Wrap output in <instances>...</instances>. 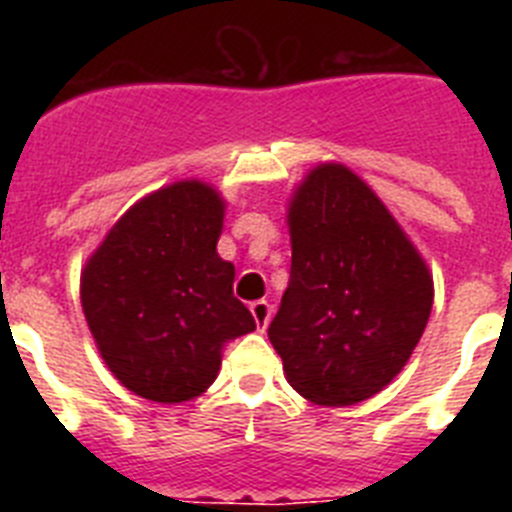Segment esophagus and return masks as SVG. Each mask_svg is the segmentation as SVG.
I'll return each mask as SVG.
<instances>
[{
	"label": "esophagus",
	"instance_id": "esophagus-1",
	"mask_svg": "<svg viewBox=\"0 0 512 512\" xmlns=\"http://www.w3.org/2000/svg\"><path fill=\"white\" fill-rule=\"evenodd\" d=\"M251 315L256 320V325H259V330H264L271 320V305L266 300L251 302Z\"/></svg>",
	"mask_w": 512,
	"mask_h": 512
}]
</instances>
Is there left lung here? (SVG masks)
<instances>
[{
    "label": "left lung",
    "mask_w": 512,
    "mask_h": 512,
    "mask_svg": "<svg viewBox=\"0 0 512 512\" xmlns=\"http://www.w3.org/2000/svg\"><path fill=\"white\" fill-rule=\"evenodd\" d=\"M292 269L269 341L287 382L343 408L408 364L433 307L428 266L377 194L346 166L310 171L289 205Z\"/></svg>",
    "instance_id": "left-lung-1"
}]
</instances>
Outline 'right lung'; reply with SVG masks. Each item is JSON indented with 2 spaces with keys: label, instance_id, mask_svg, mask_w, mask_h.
<instances>
[{
  "label": "right lung",
  "instance_id": "add662e5",
  "mask_svg": "<svg viewBox=\"0 0 512 512\" xmlns=\"http://www.w3.org/2000/svg\"><path fill=\"white\" fill-rule=\"evenodd\" d=\"M223 200L179 182L117 220L81 274V307L104 364L130 392L184 402L215 382L223 348L256 330L217 256Z\"/></svg>",
  "mask_w": 512,
  "mask_h": 512
}]
</instances>
